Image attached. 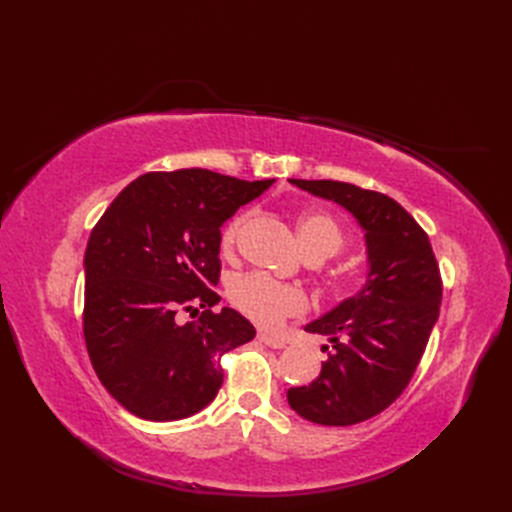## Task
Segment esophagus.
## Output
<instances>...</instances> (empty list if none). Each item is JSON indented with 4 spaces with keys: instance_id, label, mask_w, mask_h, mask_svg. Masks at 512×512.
Here are the masks:
<instances>
[{
    "instance_id": "1",
    "label": "esophagus",
    "mask_w": 512,
    "mask_h": 512,
    "mask_svg": "<svg viewBox=\"0 0 512 512\" xmlns=\"http://www.w3.org/2000/svg\"><path fill=\"white\" fill-rule=\"evenodd\" d=\"M258 339L262 344H267V346H271V348H284L288 342L284 337H280V335H271V333H258Z\"/></svg>"
}]
</instances>
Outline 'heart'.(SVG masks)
<instances>
[{"label":"heart","instance_id":"b5f03b06","mask_svg":"<svg viewBox=\"0 0 512 512\" xmlns=\"http://www.w3.org/2000/svg\"><path fill=\"white\" fill-rule=\"evenodd\" d=\"M245 224L247 213L235 215L226 224L222 232L224 250H232L237 245ZM297 232L307 258L327 260L342 252L346 245V237L339 224L331 215L320 211L301 215ZM228 299L243 316L262 324V327H277L286 318L301 316L309 309V297L301 288L275 282L258 271L232 277L228 286Z\"/></svg>","mask_w":512,"mask_h":512}]
</instances>
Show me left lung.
<instances>
[{
	"label": "left lung",
	"mask_w": 512,
	"mask_h": 512,
	"mask_svg": "<svg viewBox=\"0 0 512 512\" xmlns=\"http://www.w3.org/2000/svg\"><path fill=\"white\" fill-rule=\"evenodd\" d=\"M333 200L365 230L367 282L305 331L327 335L329 359L288 404L318 425L346 427L380 414L404 393L440 316L442 277L427 232L397 200L342 181L290 179ZM329 350V346H324Z\"/></svg>",
	"instance_id": "obj_1"
}]
</instances>
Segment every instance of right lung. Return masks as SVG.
<instances>
[{
  "mask_svg": "<svg viewBox=\"0 0 512 512\" xmlns=\"http://www.w3.org/2000/svg\"><path fill=\"white\" fill-rule=\"evenodd\" d=\"M271 183L205 168L147 173L91 230L85 344L106 391L134 416L179 421L200 412L224 382L222 354L254 339L250 320L211 307L220 301V228ZM198 306V321L176 320Z\"/></svg>",
  "mask_w": 512,
  "mask_h": 512,
  "instance_id": "1",
  "label": "right lung"
}]
</instances>
